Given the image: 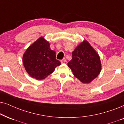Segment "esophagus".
<instances>
[{"instance_id": "obj_1", "label": "esophagus", "mask_w": 124, "mask_h": 124, "mask_svg": "<svg viewBox=\"0 0 124 124\" xmlns=\"http://www.w3.org/2000/svg\"><path fill=\"white\" fill-rule=\"evenodd\" d=\"M66 62V58H63V59H62V60L61 61V62L62 63H65V62Z\"/></svg>"}]
</instances>
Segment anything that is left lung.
<instances>
[{
	"label": "left lung",
	"mask_w": 124,
	"mask_h": 124,
	"mask_svg": "<svg viewBox=\"0 0 124 124\" xmlns=\"http://www.w3.org/2000/svg\"><path fill=\"white\" fill-rule=\"evenodd\" d=\"M72 55L67 65L77 78L89 83L98 77L101 67L100 57L87 41L78 46Z\"/></svg>",
	"instance_id": "1"
}]
</instances>
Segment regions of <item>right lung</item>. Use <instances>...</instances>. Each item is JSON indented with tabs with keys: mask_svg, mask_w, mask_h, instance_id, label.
Here are the masks:
<instances>
[{
	"mask_svg": "<svg viewBox=\"0 0 124 124\" xmlns=\"http://www.w3.org/2000/svg\"><path fill=\"white\" fill-rule=\"evenodd\" d=\"M23 60L26 72L37 80L45 79L61 64L56 59L55 52L51 50L50 44L43 37L28 48Z\"/></svg>",
	"mask_w": 124,
	"mask_h": 124,
	"instance_id": "obj_1",
	"label": "right lung"
}]
</instances>
